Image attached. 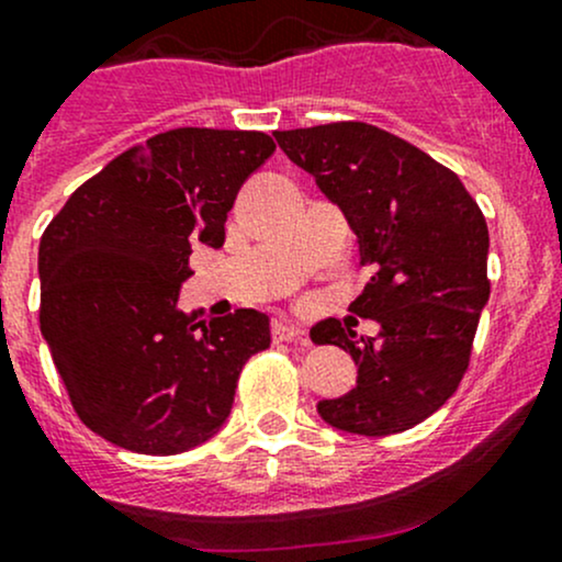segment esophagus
<instances>
[{"label":"esophagus","mask_w":562,"mask_h":562,"mask_svg":"<svg viewBox=\"0 0 562 562\" xmlns=\"http://www.w3.org/2000/svg\"><path fill=\"white\" fill-rule=\"evenodd\" d=\"M273 337L279 342L300 340V342H303V346H307V335H305V331L300 329L294 322H289V318H276V322H273Z\"/></svg>","instance_id":"1"}]
</instances>
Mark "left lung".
I'll list each match as a JSON object with an SVG mask.
<instances>
[{
	"mask_svg": "<svg viewBox=\"0 0 562 562\" xmlns=\"http://www.w3.org/2000/svg\"><path fill=\"white\" fill-rule=\"evenodd\" d=\"M276 142L346 211L361 265H375L351 311L380 335L359 340L337 318L311 329L359 367L356 389L318 402V415L364 437L407 431L450 400L472 361L491 297L485 216L448 166L378 125L276 131Z\"/></svg>",
	"mask_w": 562,
	"mask_h": 562,
	"instance_id": "left-lung-1",
	"label": "left lung"
}]
</instances>
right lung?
Masks as SVG:
<instances>
[{
	"instance_id": "obj_1",
	"label": "right lung",
	"mask_w": 562,
	"mask_h": 562,
	"mask_svg": "<svg viewBox=\"0 0 562 562\" xmlns=\"http://www.w3.org/2000/svg\"><path fill=\"white\" fill-rule=\"evenodd\" d=\"M276 142L259 131L173 128L77 187L40 240V329L90 431L144 456L206 442L231 415L270 318L206 324L179 307L192 246L225 244L240 184Z\"/></svg>"
}]
</instances>
